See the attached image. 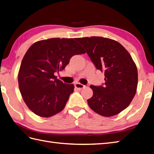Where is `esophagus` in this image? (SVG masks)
<instances>
[{"mask_svg": "<svg viewBox=\"0 0 154 154\" xmlns=\"http://www.w3.org/2000/svg\"><path fill=\"white\" fill-rule=\"evenodd\" d=\"M75 87L76 88H77L78 90H81L82 88H83L85 87V85H82L81 83H77L75 84Z\"/></svg>", "mask_w": 154, "mask_h": 154, "instance_id": "1", "label": "esophagus"}]
</instances>
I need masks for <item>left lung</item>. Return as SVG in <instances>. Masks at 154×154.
Wrapping results in <instances>:
<instances>
[{"instance_id": "8db88e82", "label": "left lung", "mask_w": 154, "mask_h": 154, "mask_svg": "<svg viewBox=\"0 0 154 154\" xmlns=\"http://www.w3.org/2000/svg\"><path fill=\"white\" fill-rule=\"evenodd\" d=\"M96 68L104 72L105 83L91 85L89 107L104 117L116 116L128 106L137 92L138 71L130 54L119 42L101 37L77 38Z\"/></svg>"}]
</instances>
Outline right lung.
Wrapping results in <instances>:
<instances>
[{"label":"right lung","mask_w":154,"mask_h":154,"mask_svg":"<svg viewBox=\"0 0 154 154\" xmlns=\"http://www.w3.org/2000/svg\"><path fill=\"white\" fill-rule=\"evenodd\" d=\"M85 53L73 38H53L32 45L23 56L18 73L19 88L29 109L42 117L63 110L74 85L63 83L54 73L65 68L74 55Z\"/></svg>","instance_id":"1"}]
</instances>
